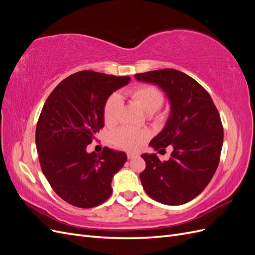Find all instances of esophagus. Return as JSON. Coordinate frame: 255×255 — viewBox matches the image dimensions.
<instances>
[{"instance_id":"1","label":"esophagus","mask_w":255,"mask_h":255,"mask_svg":"<svg viewBox=\"0 0 255 255\" xmlns=\"http://www.w3.org/2000/svg\"><path fill=\"white\" fill-rule=\"evenodd\" d=\"M134 157H138V154L137 153H132V152H128V158H134Z\"/></svg>"}]
</instances>
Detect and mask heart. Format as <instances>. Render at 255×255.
I'll use <instances>...</instances> for the list:
<instances>
[{"label":"heart","instance_id":"obj_1","mask_svg":"<svg viewBox=\"0 0 255 255\" xmlns=\"http://www.w3.org/2000/svg\"><path fill=\"white\" fill-rule=\"evenodd\" d=\"M128 96L139 105L146 114H153L160 109L164 102V96L160 90L153 86H139L128 92ZM122 106V100L118 94H113L106 100L104 105V119L107 125H114L118 121ZM150 136L148 129H136L122 128L114 133V142L122 149L137 150Z\"/></svg>","mask_w":255,"mask_h":255}]
</instances>
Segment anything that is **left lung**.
Returning a JSON list of instances; mask_svg holds the SVG:
<instances>
[{"label": "left lung", "instance_id": "obj_1", "mask_svg": "<svg viewBox=\"0 0 255 255\" xmlns=\"http://www.w3.org/2000/svg\"><path fill=\"white\" fill-rule=\"evenodd\" d=\"M135 79L156 85L170 103L164 128L149 145L155 151L172 145L171 157L160 161L155 153L142 154V187L159 203H187L204 190L218 167L223 143L219 113L201 85L175 69L138 73Z\"/></svg>", "mask_w": 255, "mask_h": 255}]
</instances>
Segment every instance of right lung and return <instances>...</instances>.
<instances>
[{"label": "right lung", "mask_w": 255, "mask_h": 255, "mask_svg": "<svg viewBox=\"0 0 255 255\" xmlns=\"http://www.w3.org/2000/svg\"><path fill=\"white\" fill-rule=\"evenodd\" d=\"M128 76L81 71L68 76L45 101L36 128V146L44 176L69 204L95 207L112 195L114 175L127 154L107 146L101 154L87 145L104 127V105L114 91L126 86Z\"/></svg>", "instance_id": "obj_1"}]
</instances>
